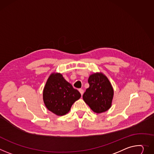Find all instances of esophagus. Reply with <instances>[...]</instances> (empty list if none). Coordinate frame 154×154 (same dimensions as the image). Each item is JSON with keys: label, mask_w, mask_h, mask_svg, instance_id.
Instances as JSON below:
<instances>
[{"label": "esophagus", "mask_w": 154, "mask_h": 154, "mask_svg": "<svg viewBox=\"0 0 154 154\" xmlns=\"http://www.w3.org/2000/svg\"><path fill=\"white\" fill-rule=\"evenodd\" d=\"M79 91H80V93L81 95L82 96V95H83V93H84V91H83V89H79Z\"/></svg>", "instance_id": "1"}]
</instances>
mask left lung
<instances>
[{"label":"left lung","mask_w":154,"mask_h":154,"mask_svg":"<svg viewBox=\"0 0 154 154\" xmlns=\"http://www.w3.org/2000/svg\"><path fill=\"white\" fill-rule=\"evenodd\" d=\"M90 87L83 95V99L96 113L107 111L111 106L114 90L108 79L101 73L91 75Z\"/></svg>","instance_id":"obj_1"}]
</instances>
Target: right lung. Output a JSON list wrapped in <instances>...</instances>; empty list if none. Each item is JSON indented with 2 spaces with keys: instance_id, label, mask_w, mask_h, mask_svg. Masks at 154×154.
<instances>
[{
  "instance_id": "obj_1",
  "label": "right lung",
  "mask_w": 154,
  "mask_h": 154,
  "mask_svg": "<svg viewBox=\"0 0 154 154\" xmlns=\"http://www.w3.org/2000/svg\"><path fill=\"white\" fill-rule=\"evenodd\" d=\"M80 97L79 91L74 89L61 74L50 75L43 92L45 106L57 116L66 114Z\"/></svg>"
}]
</instances>
